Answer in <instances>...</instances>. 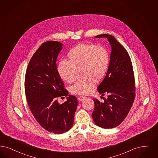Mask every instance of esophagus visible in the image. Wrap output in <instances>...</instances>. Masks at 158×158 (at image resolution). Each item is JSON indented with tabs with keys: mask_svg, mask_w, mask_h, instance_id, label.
Returning <instances> with one entry per match:
<instances>
[{
	"mask_svg": "<svg viewBox=\"0 0 158 158\" xmlns=\"http://www.w3.org/2000/svg\"><path fill=\"white\" fill-rule=\"evenodd\" d=\"M85 98L83 97V96H79V97L77 98V100H78L79 101H82V100H84Z\"/></svg>",
	"mask_w": 158,
	"mask_h": 158,
	"instance_id": "1",
	"label": "esophagus"
}]
</instances>
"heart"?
I'll list each match as a JSON object with an SVG mask.
<instances>
[{
	"label": "heart",
	"mask_w": 158,
	"mask_h": 158,
	"mask_svg": "<svg viewBox=\"0 0 158 158\" xmlns=\"http://www.w3.org/2000/svg\"><path fill=\"white\" fill-rule=\"evenodd\" d=\"M110 55L103 46L82 44L72 48L67 54V61L60 60L57 67L62 80L72 83L76 79L77 71H81L82 80L70 87L74 94L86 95L92 92L96 82L103 79L109 68Z\"/></svg>",
	"instance_id": "1"
}]
</instances>
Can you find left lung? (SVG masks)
<instances>
[{
    "label": "left lung",
    "mask_w": 158,
    "mask_h": 158,
    "mask_svg": "<svg viewBox=\"0 0 158 158\" xmlns=\"http://www.w3.org/2000/svg\"><path fill=\"white\" fill-rule=\"evenodd\" d=\"M96 37L107 38L112 50L106 76L98 87L104 102L93 100V119L100 127L113 128L124 120L134 102V73L127 51L113 35L101 34ZM104 95L108 96L107 98H103Z\"/></svg>",
    "instance_id": "left-lung-1"
}]
</instances>
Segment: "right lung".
<instances>
[{
    "label": "right lung",
    "mask_w": 158,
    "mask_h": 158,
    "mask_svg": "<svg viewBox=\"0 0 158 158\" xmlns=\"http://www.w3.org/2000/svg\"><path fill=\"white\" fill-rule=\"evenodd\" d=\"M62 44L45 42L29 62L24 88L28 107L44 129L56 134L69 130L73 126L77 106L75 96L69 95L60 77L56 61ZM67 96L65 103L57 98Z\"/></svg>",
    "instance_id": "obj_1"
}]
</instances>
